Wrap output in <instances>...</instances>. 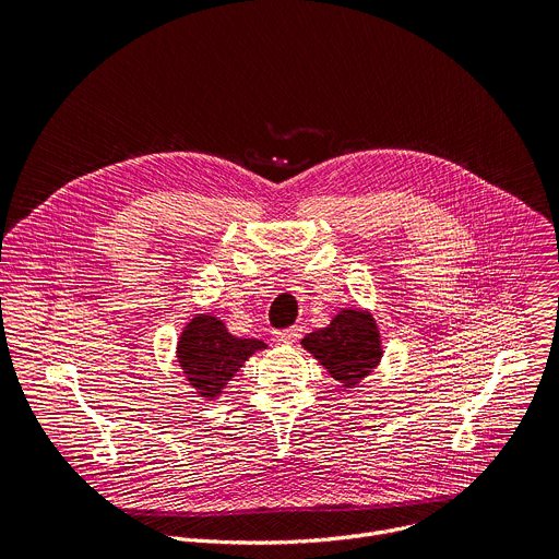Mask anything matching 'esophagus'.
<instances>
[{"label": "esophagus", "mask_w": 559, "mask_h": 559, "mask_svg": "<svg viewBox=\"0 0 559 559\" xmlns=\"http://www.w3.org/2000/svg\"><path fill=\"white\" fill-rule=\"evenodd\" d=\"M300 334H302L300 328H287V330L274 332V341H278V343H296L300 338Z\"/></svg>", "instance_id": "34e87169"}]
</instances>
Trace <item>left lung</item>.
Wrapping results in <instances>:
<instances>
[{"instance_id": "1", "label": "left lung", "mask_w": 559, "mask_h": 559, "mask_svg": "<svg viewBox=\"0 0 559 559\" xmlns=\"http://www.w3.org/2000/svg\"><path fill=\"white\" fill-rule=\"evenodd\" d=\"M300 345L345 391L358 386L382 358L378 325L365 309H341L328 328L307 334Z\"/></svg>"}]
</instances>
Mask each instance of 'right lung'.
Segmentation results:
<instances>
[{
  "instance_id": "obj_1",
  "label": "right lung",
  "mask_w": 559,
  "mask_h": 559,
  "mask_svg": "<svg viewBox=\"0 0 559 559\" xmlns=\"http://www.w3.org/2000/svg\"><path fill=\"white\" fill-rule=\"evenodd\" d=\"M265 347L267 345L257 338L231 336L216 316L197 313L179 336L177 358L188 384H192L201 397L216 401L243 362Z\"/></svg>"
}]
</instances>
